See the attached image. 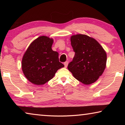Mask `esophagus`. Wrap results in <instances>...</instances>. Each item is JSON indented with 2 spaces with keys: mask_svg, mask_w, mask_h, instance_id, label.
<instances>
[{
  "mask_svg": "<svg viewBox=\"0 0 125 125\" xmlns=\"http://www.w3.org/2000/svg\"><path fill=\"white\" fill-rule=\"evenodd\" d=\"M68 62H67V61H66V62H65L64 63V67H65V68H67V65H68Z\"/></svg>",
  "mask_w": 125,
  "mask_h": 125,
  "instance_id": "esophagus-1",
  "label": "esophagus"
}]
</instances>
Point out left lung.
I'll use <instances>...</instances> for the list:
<instances>
[{
    "label": "left lung",
    "mask_w": 125,
    "mask_h": 125,
    "mask_svg": "<svg viewBox=\"0 0 125 125\" xmlns=\"http://www.w3.org/2000/svg\"><path fill=\"white\" fill-rule=\"evenodd\" d=\"M71 41L75 55L68 65V69L83 84L89 85L94 83L106 68L105 51L95 39L86 35L72 36Z\"/></svg>",
    "instance_id": "1"
}]
</instances>
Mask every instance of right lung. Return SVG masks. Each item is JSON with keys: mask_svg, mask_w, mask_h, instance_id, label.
<instances>
[{"mask_svg": "<svg viewBox=\"0 0 125 125\" xmlns=\"http://www.w3.org/2000/svg\"><path fill=\"white\" fill-rule=\"evenodd\" d=\"M53 39L40 36L31 42L22 59L23 73L33 84L43 85L64 65L60 62L58 53L52 49Z\"/></svg>", "mask_w": 125, "mask_h": 125, "instance_id": "add662e5", "label": "right lung"}]
</instances>
